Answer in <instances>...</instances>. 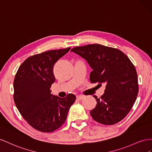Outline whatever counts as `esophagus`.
Returning <instances> with one entry per match:
<instances>
[{
  "mask_svg": "<svg viewBox=\"0 0 152 152\" xmlns=\"http://www.w3.org/2000/svg\"><path fill=\"white\" fill-rule=\"evenodd\" d=\"M76 99H77V100L81 101V100H83V99H84V97L83 96H81V95H78V96L76 97Z\"/></svg>",
  "mask_w": 152,
  "mask_h": 152,
  "instance_id": "34e87169",
  "label": "esophagus"
}]
</instances>
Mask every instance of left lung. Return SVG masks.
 <instances>
[{"label": "left lung", "mask_w": 152, "mask_h": 152, "mask_svg": "<svg viewBox=\"0 0 152 152\" xmlns=\"http://www.w3.org/2000/svg\"><path fill=\"white\" fill-rule=\"evenodd\" d=\"M84 58L92 71V83L106 84L104 93L96 99L90 115L96 122L111 125L122 120L131 111L139 92L137 75L132 62L120 50L99 44L73 48L71 50Z\"/></svg>", "instance_id": "8db88e82"}]
</instances>
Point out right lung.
I'll return each instance as SVG.
<instances>
[{
    "label": "right lung",
    "instance_id": "1",
    "mask_svg": "<svg viewBox=\"0 0 152 152\" xmlns=\"http://www.w3.org/2000/svg\"><path fill=\"white\" fill-rule=\"evenodd\" d=\"M71 48L53 50L30 56L21 64L13 82V98L21 115L33 128L51 132L66 120L69 108L76 101L69 94L60 98L51 94L55 81L53 67Z\"/></svg>",
    "mask_w": 152,
    "mask_h": 152
}]
</instances>
